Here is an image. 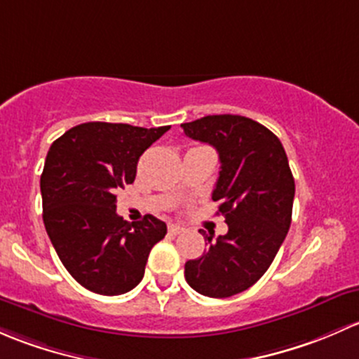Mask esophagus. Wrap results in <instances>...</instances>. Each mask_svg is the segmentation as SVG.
Listing matches in <instances>:
<instances>
[{
  "label": "esophagus",
  "mask_w": 359,
  "mask_h": 359,
  "mask_svg": "<svg viewBox=\"0 0 359 359\" xmlns=\"http://www.w3.org/2000/svg\"><path fill=\"white\" fill-rule=\"evenodd\" d=\"M183 231H184V228L178 226V224H169V233L171 235H180V233H183Z\"/></svg>",
  "instance_id": "1"
}]
</instances>
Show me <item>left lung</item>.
<instances>
[{
  "mask_svg": "<svg viewBox=\"0 0 359 359\" xmlns=\"http://www.w3.org/2000/svg\"><path fill=\"white\" fill-rule=\"evenodd\" d=\"M181 128L219 154L212 201L228 224L217 238L201 230L209 250L187 261L184 278L207 297H231L264 275L289 231L295 194L289 158L282 142L249 117L205 116Z\"/></svg>",
  "mask_w": 359,
  "mask_h": 359,
  "instance_id": "obj_1",
  "label": "left lung"
}]
</instances>
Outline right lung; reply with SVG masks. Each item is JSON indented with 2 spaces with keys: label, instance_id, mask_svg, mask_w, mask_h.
Wrapping results in <instances>:
<instances>
[{
  "label": "right lung",
  "instance_id": "obj_1",
  "mask_svg": "<svg viewBox=\"0 0 359 359\" xmlns=\"http://www.w3.org/2000/svg\"><path fill=\"white\" fill-rule=\"evenodd\" d=\"M169 126L84 123L55 140L41 175L46 233L72 278L102 295L135 289L152 247L168 233L147 214L129 224L116 212V191L133 183L142 154Z\"/></svg>",
  "mask_w": 359,
  "mask_h": 359
}]
</instances>
